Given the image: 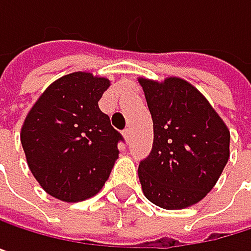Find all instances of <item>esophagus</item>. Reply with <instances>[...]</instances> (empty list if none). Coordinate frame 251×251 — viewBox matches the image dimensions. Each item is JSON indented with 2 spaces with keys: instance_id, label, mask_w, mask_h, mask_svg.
I'll list each match as a JSON object with an SVG mask.
<instances>
[{
  "instance_id": "1",
  "label": "esophagus",
  "mask_w": 251,
  "mask_h": 251,
  "mask_svg": "<svg viewBox=\"0 0 251 251\" xmlns=\"http://www.w3.org/2000/svg\"><path fill=\"white\" fill-rule=\"evenodd\" d=\"M123 137H125V140H126V143H129L131 141V137H132V131H131V128H126L123 131Z\"/></svg>"
}]
</instances>
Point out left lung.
I'll use <instances>...</instances> for the list:
<instances>
[{
    "mask_svg": "<svg viewBox=\"0 0 251 251\" xmlns=\"http://www.w3.org/2000/svg\"><path fill=\"white\" fill-rule=\"evenodd\" d=\"M153 117L154 140L140 162L144 196L175 210L199 203L229 159V131L209 101L187 80L140 79Z\"/></svg>",
    "mask_w": 251,
    "mask_h": 251,
    "instance_id": "8db88e82",
    "label": "left lung"
}]
</instances>
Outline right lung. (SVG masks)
<instances>
[{
  "label": "right lung",
  "mask_w": 251,
  "mask_h": 251,
  "mask_svg": "<svg viewBox=\"0 0 251 251\" xmlns=\"http://www.w3.org/2000/svg\"><path fill=\"white\" fill-rule=\"evenodd\" d=\"M105 77L75 72L51 83L23 123L20 141L30 172L52 197L75 203L108 179L123 141L98 107Z\"/></svg>",
  "instance_id": "1"
}]
</instances>
